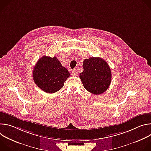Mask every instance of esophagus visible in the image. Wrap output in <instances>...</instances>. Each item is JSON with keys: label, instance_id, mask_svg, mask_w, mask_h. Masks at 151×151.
<instances>
[{"label": "esophagus", "instance_id": "1", "mask_svg": "<svg viewBox=\"0 0 151 151\" xmlns=\"http://www.w3.org/2000/svg\"><path fill=\"white\" fill-rule=\"evenodd\" d=\"M72 75H74V76L78 75V70H77V69H73V70H72Z\"/></svg>", "mask_w": 151, "mask_h": 151}]
</instances>
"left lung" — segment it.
<instances>
[{"instance_id":"8db88e82","label":"left lung","mask_w":151,"mask_h":151,"mask_svg":"<svg viewBox=\"0 0 151 151\" xmlns=\"http://www.w3.org/2000/svg\"><path fill=\"white\" fill-rule=\"evenodd\" d=\"M83 71L79 78L88 91L99 95L106 91L111 82V71L107 63L100 57H90L83 61Z\"/></svg>"}]
</instances>
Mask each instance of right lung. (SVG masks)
Segmentation results:
<instances>
[{
  "label": "right lung",
  "mask_w": 151,
  "mask_h": 151,
  "mask_svg": "<svg viewBox=\"0 0 151 151\" xmlns=\"http://www.w3.org/2000/svg\"><path fill=\"white\" fill-rule=\"evenodd\" d=\"M69 76L68 69L62 66L55 57L43 56L37 61L33 71L35 83L47 93H54L61 89Z\"/></svg>",
  "instance_id": "1"
}]
</instances>
